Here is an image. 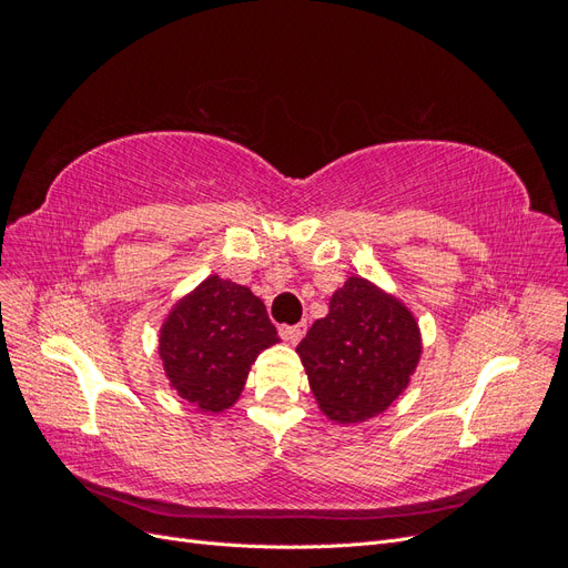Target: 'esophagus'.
<instances>
[{
	"label": "esophagus",
	"instance_id": "1",
	"mask_svg": "<svg viewBox=\"0 0 568 568\" xmlns=\"http://www.w3.org/2000/svg\"><path fill=\"white\" fill-rule=\"evenodd\" d=\"M280 336H282L286 343H291V346H296V343L305 336V322L294 324V326H282Z\"/></svg>",
	"mask_w": 568,
	"mask_h": 568
}]
</instances>
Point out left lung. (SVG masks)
Wrapping results in <instances>:
<instances>
[{"mask_svg":"<svg viewBox=\"0 0 568 568\" xmlns=\"http://www.w3.org/2000/svg\"><path fill=\"white\" fill-rule=\"evenodd\" d=\"M415 313L359 274L329 298V313L298 343L307 384L326 419L359 424L398 400L422 359Z\"/></svg>","mask_w":568,"mask_h":568,"instance_id":"obj_1","label":"left lung"}]
</instances>
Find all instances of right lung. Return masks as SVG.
<instances>
[{"instance_id":"obj_1","label":"right lung","mask_w":568,"mask_h":568,"mask_svg":"<svg viewBox=\"0 0 568 568\" xmlns=\"http://www.w3.org/2000/svg\"><path fill=\"white\" fill-rule=\"evenodd\" d=\"M274 343L280 336L265 303L248 286L211 274L163 317L159 355L182 400L220 415L239 400L255 357Z\"/></svg>"}]
</instances>
